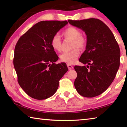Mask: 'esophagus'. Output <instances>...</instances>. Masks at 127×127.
Returning a JSON list of instances; mask_svg holds the SVG:
<instances>
[{
	"instance_id": "obj_1",
	"label": "esophagus",
	"mask_w": 127,
	"mask_h": 127,
	"mask_svg": "<svg viewBox=\"0 0 127 127\" xmlns=\"http://www.w3.org/2000/svg\"><path fill=\"white\" fill-rule=\"evenodd\" d=\"M67 66H68V69L69 70L73 69V65H72L71 64H67Z\"/></svg>"
}]
</instances>
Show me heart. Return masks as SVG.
I'll return each instance as SVG.
<instances>
[{
  "instance_id": "1",
  "label": "heart",
  "mask_w": 127,
  "mask_h": 127,
  "mask_svg": "<svg viewBox=\"0 0 127 127\" xmlns=\"http://www.w3.org/2000/svg\"><path fill=\"white\" fill-rule=\"evenodd\" d=\"M63 35L66 38L73 40L72 48L74 49L70 51L65 52L61 55V60L63 62L73 64L77 61L80 54L79 49L83 50L87 44V39L85 36L81 35V31L78 28L70 26L63 32ZM51 46L55 51L60 52L62 49V41L60 36L55 35L51 40Z\"/></svg>"
}]
</instances>
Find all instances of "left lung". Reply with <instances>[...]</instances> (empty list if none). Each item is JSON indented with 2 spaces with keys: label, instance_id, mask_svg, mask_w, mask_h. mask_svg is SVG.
<instances>
[{
  "label": "left lung",
  "instance_id": "left-lung-1",
  "mask_svg": "<svg viewBox=\"0 0 127 127\" xmlns=\"http://www.w3.org/2000/svg\"><path fill=\"white\" fill-rule=\"evenodd\" d=\"M68 22L87 35L86 50L79 61L87 65L74 66L77 73L75 88L83 97L100 95L110 86L119 68V46L110 29L98 19Z\"/></svg>",
  "mask_w": 127,
  "mask_h": 127
}]
</instances>
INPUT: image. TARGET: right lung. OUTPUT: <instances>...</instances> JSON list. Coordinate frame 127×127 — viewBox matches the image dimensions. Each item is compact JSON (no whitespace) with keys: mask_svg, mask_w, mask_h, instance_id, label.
<instances>
[{"mask_svg":"<svg viewBox=\"0 0 127 127\" xmlns=\"http://www.w3.org/2000/svg\"><path fill=\"white\" fill-rule=\"evenodd\" d=\"M66 21H43L21 36L14 49L13 64L18 82L28 95L44 100L57 91L59 80L68 71L65 63L55 64L58 56L51 40Z\"/></svg>","mask_w":127,"mask_h":127,"instance_id":"add662e5","label":"right lung"}]
</instances>
